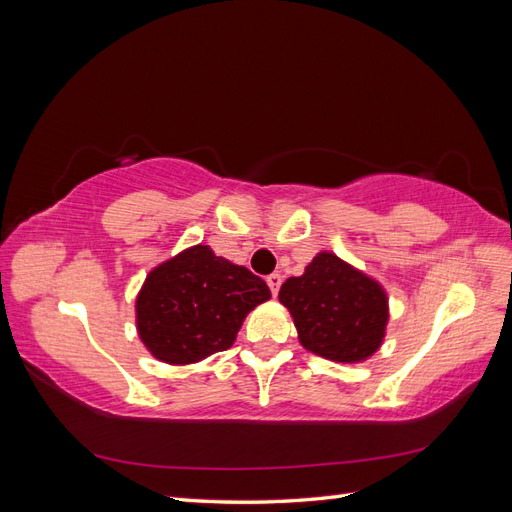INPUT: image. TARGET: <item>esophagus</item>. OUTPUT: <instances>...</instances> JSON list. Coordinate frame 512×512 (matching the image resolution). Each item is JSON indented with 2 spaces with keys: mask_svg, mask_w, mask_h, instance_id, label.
Returning a JSON list of instances; mask_svg holds the SVG:
<instances>
[{
  "mask_svg": "<svg viewBox=\"0 0 512 512\" xmlns=\"http://www.w3.org/2000/svg\"><path fill=\"white\" fill-rule=\"evenodd\" d=\"M281 281H283V277H281V275H277V272H272V275H268V277H266V283H268V288H270L272 296H277V294H279Z\"/></svg>",
  "mask_w": 512,
  "mask_h": 512,
  "instance_id": "esophagus-1",
  "label": "esophagus"
}]
</instances>
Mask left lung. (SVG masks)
Listing matches in <instances>:
<instances>
[{
	"label": "left lung",
	"mask_w": 512,
	"mask_h": 512,
	"mask_svg": "<svg viewBox=\"0 0 512 512\" xmlns=\"http://www.w3.org/2000/svg\"><path fill=\"white\" fill-rule=\"evenodd\" d=\"M299 342L334 362H362L382 347L388 325V296L382 285L338 255L323 251L301 277L281 285Z\"/></svg>",
	"instance_id": "8db88e82"
}]
</instances>
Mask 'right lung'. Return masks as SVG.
Listing matches in <instances>:
<instances>
[{
    "label": "right lung",
    "mask_w": 512,
    "mask_h": 512,
    "mask_svg": "<svg viewBox=\"0 0 512 512\" xmlns=\"http://www.w3.org/2000/svg\"><path fill=\"white\" fill-rule=\"evenodd\" d=\"M268 299L264 279L198 244L148 272L135 301L137 331L157 360L194 364L227 351L246 314Z\"/></svg>",
    "instance_id": "obj_1"
}]
</instances>
